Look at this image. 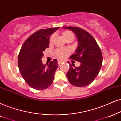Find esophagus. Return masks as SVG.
<instances>
[{
  "instance_id": "esophagus-1",
  "label": "esophagus",
  "mask_w": 121,
  "mask_h": 121,
  "mask_svg": "<svg viewBox=\"0 0 121 121\" xmlns=\"http://www.w3.org/2000/svg\"><path fill=\"white\" fill-rule=\"evenodd\" d=\"M62 62H63V61H61V60H58V61H57V63H58V64H59V65H60V64H61Z\"/></svg>"
}]
</instances>
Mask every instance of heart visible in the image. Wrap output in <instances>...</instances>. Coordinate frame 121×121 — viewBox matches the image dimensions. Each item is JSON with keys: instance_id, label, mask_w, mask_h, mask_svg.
Returning a JSON list of instances; mask_svg holds the SVG:
<instances>
[{"instance_id": "1", "label": "heart", "mask_w": 121, "mask_h": 121, "mask_svg": "<svg viewBox=\"0 0 121 121\" xmlns=\"http://www.w3.org/2000/svg\"><path fill=\"white\" fill-rule=\"evenodd\" d=\"M62 35H63L64 38L66 40H67L69 38L71 37H74L73 33H72L69 30H65L62 32ZM53 37L54 36L52 35L50 38V42L51 43L52 42ZM71 52V50L69 48H58V49L56 50L55 51V56L57 57L58 59H64L65 57H66Z\"/></svg>"}]
</instances>
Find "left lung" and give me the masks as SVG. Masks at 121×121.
<instances>
[{
	"mask_svg": "<svg viewBox=\"0 0 121 121\" xmlns=\"http://www.w3.org/2000/svg\"><path fill=\"white\" fill-rule=\"evenodd\" d=\"M64 28L72 30L77 37L78 47L70 59L80 62L79 67L70 64L66 76L72 85L86 86L94 80L101 68L103 61L101 50L94 37L83 29L77 27H64Z\"/></svg>",
	"mask_w": 121,
	"mask_h": 121,
	"instance_id": "obj_1",
	"label": "left lung"
}]
</instances>
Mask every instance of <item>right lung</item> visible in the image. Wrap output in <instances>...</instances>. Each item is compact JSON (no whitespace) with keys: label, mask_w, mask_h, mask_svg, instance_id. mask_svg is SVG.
<instances>
[{"label":"right lung","mask_w":121,"mask_h":121,"mask_svg":"<svg viewBox=\"0 0 121 121\" xmlns=\"http://www.w3.org/2000/svg\"><path fill=\"white\" fill-rule=\"evenodd\" d=\"M59 27L41 29L31 35L23 44L18 59V65L22 78L29 86L36 90L45 89L54 79L58 67L56 59L47 65L42 64L43 52L49 47L51 35Z\"/></svg>","instance_id":"right-lung-1"}]
</instances>
